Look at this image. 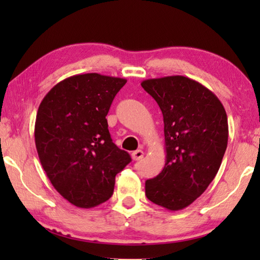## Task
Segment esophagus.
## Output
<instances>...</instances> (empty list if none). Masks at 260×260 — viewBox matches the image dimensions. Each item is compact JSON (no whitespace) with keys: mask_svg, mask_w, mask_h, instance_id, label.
<instances>
[{"mask_svg":"<svg viewBox=\"0 0 260 260\" xmlns=\"http://www.w3.org/2000/svg\"><path fill=\"white\" fill-rule=\"evenodd\" d=\"M143 156H144V152L142 150H136L132 152V158H133V160L142 159Z\"/></svg>","mask_w":260,"mask_h":260,"instance_id":"1","label":"esophagus"}]
</instances>
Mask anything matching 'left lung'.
Returning a JSON list of instances; mask_svg holds the SVG:
<instances>
[{
	"label": "left lung",
	"instance_id": "1",
	"mask_svg": "<svg viewBox=\"0 0 260 260\" xmlns=\"http://www.w3.org/2000/svg\"><path fill=\"white\" fill-rule=\"evenodd\" d=\"M161 110L166 160L161 172L146 181L152 203L179 211L199 199L217 175L228 142L222 103L202 83L183 76L141 82Z\"/></svg>",
	"mask_w": 260,
	"mask_h": 260
}]
</instances>
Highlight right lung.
I'll return each mask as SVG.
<instances>
[{"mask_svg":"<svg viewBox=\"0 0 260 260\" xmlns=\"http://www.w3.org/2000/svg\"><path fill=\"white\" fill-rule=\"evenodd\" d=\"M126 79L77 74L43 98L35 120L39 159L70 203L90 209L112 196L116 175L132 160L112 142L107 114Z\"/></svg>","mask_w":260,"mask_h":260,"instance_id":"obj_1","label":"right lung"}]
</instances>
